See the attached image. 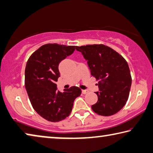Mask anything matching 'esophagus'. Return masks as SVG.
Masks as SVG:
<instances>
[{"instance_id":"1","label":"esophagus","mask_w":153,"mask_h":153,"mask_svg":"<svg viewBox=\"0 0 153 153\" xmlns=\"http://www.w3.org/2000/svg\"><path fill=\"white\" fill-rule=\"evenodd\" d=\"M89 92V91L88 90H82V93L83 94H87Z\"/></svg>"}]
</instances>
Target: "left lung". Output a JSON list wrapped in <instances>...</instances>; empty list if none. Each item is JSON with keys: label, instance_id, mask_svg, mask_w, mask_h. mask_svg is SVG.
Returning <instances> with one entry per match:
<instances>
[{"label": "left lung", "instance_id": "8db88e82", "mask_svg": "<svg viewBox=\"0 0 153 153\" xmlns=\"http://www.w3.org/2000/svg\"><path fill=\"white\" fill-rule=\"evenodd\" d=\"M87 61L91 74L98 81V100L92 105L94 112L102 116L118 112L128 100L131 76L126 60L104 45L76 46Z\"/></svg>", "mask_w": 153, "mask_h": 153}]
</instances>
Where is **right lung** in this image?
Instances as JSON below:
<instances>
[{
	"label": "right lung",
	"mask_w": 153,
	"mask_h": 153,
	"mask_svg": "<svg viewBox=\"0 0 153 153\" xmlns=\"http://www.w3.org/2000/svg\"><path fill=\"white\" fill-rule=\"evenodd\" d=\"M75 46L48 43L35 51L25 69V87L34 111L51 122H59L68 117L74 100L81 89L72 86L62 93L56 82L59 76V62L71 55Z\"/></svg>",
	"instance_id": "right-lung-1"
}]
</instances>
